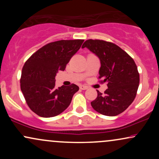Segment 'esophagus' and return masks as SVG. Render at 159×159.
<instances>
[{
    "mask_svg": "<svg viewBox=\"0 0 159 159\" xmlns=\"http://www.w3.org/2000/svg\"><path fill=\"white\" fill-rule=\"evenodd\" d=\"M80 89H81V90H87V89H88V87H87V86L85 85H80Z\"/></svg>",
    "mask_w": 159,
    "mask_h": 159,
    "instance_id": "34e87169",
    "label": "esophagus"
}]
</instances>
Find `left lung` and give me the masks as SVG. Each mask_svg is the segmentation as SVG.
Wrapping results in <instances>:
<instances>
[{"instance_id":"8db88e82","label":"left lung","mask_w":159,"mask_h":159,"mask_svg":"<svg viewBox=\"0 0 159 159\" xmlns=\"http://www.w3.org/2000/svg\"><path fill=\"white\" fill-rule=\"evenodd\" d=\"M87 48L98 57L101 63L98 74L107 89L91 102L99 114L114 116L121 114L134 101L140 77L134 60L125 51L112 43L88 39L82 48Z\"/></svg>"}]
</instances>
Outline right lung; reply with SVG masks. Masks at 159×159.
Returning <instances> with one entry per match:
<instances>
[{"instance_id": "obj_1", "label": "right lung", "mask_w": 159, "mask_h": 159, "mask_svg": "<svg viewBox=\"0 0 159 159\" xmlns=\"http://www.w3.org/2000/svg\"><path fill=\"white\" fill-rule=\"evenodd\" d=\"M83 39L59 40L44 45L25 62L20 80L21 90L26 102L42 117L61 114L69 105L77 85L56 88L55 76L64 71L71 57L81 48Z\"/></svg>"}]
</instances>
